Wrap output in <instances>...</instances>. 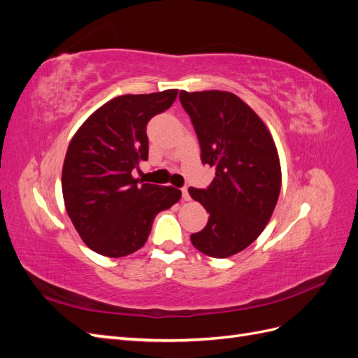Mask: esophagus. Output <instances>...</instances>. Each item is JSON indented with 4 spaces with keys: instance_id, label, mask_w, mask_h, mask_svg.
Here are the masks:
<instances>
[{
    "instance_id": "obj_1",
    "label": "esophagus",
    "mask_w": 358,
    "mask_h": 358,
    "mask_svg": "<svg viewBox=\"0 0 358 358\" xmlns=\"http://www.w3.org/2000/svg\"><path fill=\"white\" fill-rule=\"evenodd\" d=\"M182 199L185 200V201H189V200H191V197H189V192H188V188H187V187H183V188H182Z\"/></svg>"
}]
</instances>
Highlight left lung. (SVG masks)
I'll list each match as a JSON object with an SVG mask.
<instances>
[{
  "label": "left lung",
  "mask_w": 358,
  "mask_h": 358,
  "mask_svg": "<svg viewBox=\"0 0 358 358\" xmlns=\"http://www.w3.org/2000/svg\"><path fill=\"white\" fill-rule=\"evenodd\" d=\"M179 99L197 133L201 162L216 170L208 189H188L209 213L191 242L209 257H231L263 233L275 210L282 180L278 149L262 117L237 95L180 91Z\"/></svg>",
  "instance_id": "8db88e82"
}]
</instances>
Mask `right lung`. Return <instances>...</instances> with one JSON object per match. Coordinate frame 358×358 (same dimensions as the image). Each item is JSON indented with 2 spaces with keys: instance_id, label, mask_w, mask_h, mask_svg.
Instances as JSON below:
<instances>
[{
  "instance_id": "obj_1",
  "label": "right lung",
  "mask_w": 358,
  "mask_h": 358,
  "mask_svg": "<svg viewBox=\"0 0 358 358\" xmlns=\"http://www.w3.org/2000/svg\"><path fill=\"white\" fill-rule=\"evenodd\" d=\"M178 90L127 94L96 109L73 136L62 166L67 213L86 246L119 258L142 248L155 215L182 197L173 187L140 183L131 171L148 159L146 125Z\"/></svg>"
}]
</instances>
